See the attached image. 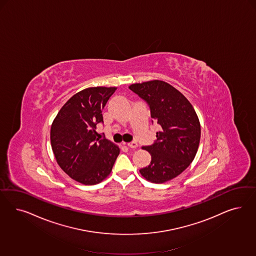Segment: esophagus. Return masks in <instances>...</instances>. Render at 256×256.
Masks as SVG:
<instances>
[{
  "label": "esophagus",
  "mask_w": 256,
  "mask_h": 256,
  "mask_svg": "<svg viewBox=\"0 0 256 256\" xmlns=\"http://www.w3.org/2000/svg\"><path fill=\"white\" fill-rule=\"evenodd\" d=\"M128 146L130 148H138V144L136 142H132L130 144H128Z\"/></svg>",
  "instance_id": "obj_1"
}]
</instances>
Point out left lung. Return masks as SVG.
<instances>
[{
	"label": "left lung",
	"mask_w": 256,
	"mask_h": 256,
	"mask_svg": "<svg viewBox=\"0 0 256 256\" xmlns=\"http://www.w3.org/2000/svg\"><path fill=\"white\" fill-rule=\"evenodd\" d=\"M130 89L148 103L152 124L160 126L155 142L142 148L150 153L151 163L140 172L153 183L176 178L194 160L201 138L200 122L192 105L162 80L135 84Z\"/></svg>",
	"instance_id": "left-lung-1"
}]
</instances>
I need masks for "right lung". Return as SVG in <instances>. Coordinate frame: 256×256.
Returning <instances> with one entry per match:
<instances>
[{"instance_id":"obj_1","label":"right lung","mask_w":256,"mask_h":256,"mask_svg":"<svg viewBox=\"0 0 256 256\" xmlns=\"http://www.w3.org/2000/svg\"><path fill=\"white\" fill-rule=\"evenodd\" d=\"M116 87H91L74 94L59 110L50 128L55 158L71 178L94 185L110 174L120 153L106 138L100 139L96 124Z\"/></svg>"}]
</instances>
